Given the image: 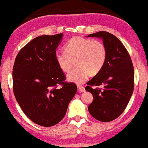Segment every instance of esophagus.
Listing matches in <instances>:
<instances>
[{"mask_svg": "<svg viewBox=\"0 0 148 148\" xmlns=\"http://www.w3.org/2000/svg\"><path fill=\"white\" fill-rule=\"evenodd\" d=\"M77 89H78V91L79 92H85V91H86V89H85L84 87L82 86H79L78 87H77Z\"/></svg>", "mask_w": 148, "mask_h": 148, "instance_id": "obj_1", "label": "esophagus"}]
</instances>
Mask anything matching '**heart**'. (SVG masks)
Here are the masks:
<instances>
[{
  "mask_svg": "<svg viewBox=\"0 0 148 148\" xmlns=\"http://www.w3.org/2000/svg\"><path fill=\"white\" fill-rule=\"evenodd\" d=\"M55 57L62 71L69 72L75 60L76 65L67 75L69 81L84 83L90 74L96 75L103 68L107 59V50L101 41L75 36L65 45V51H57Z\"/></svg>",
  "mask_w": 148,
  "mask_h": 148,
  "instance_id": "1",
  "label": "heart"
}]
</instances>
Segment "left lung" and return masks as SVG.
<instances>
[{
	"instance_id": "1",
	"label": "left lung",
	"mask_w": 148,
	"mask_h": 148,
	"mask_svg": "<svg viewBox=\"0 0 148 148\" xmlns=\"http://www.w3.org/2000/svg\"><path fill=\"white\" fill-rule=\"evenodd\" d=\"M87 36L102 39L107 50L104 67L87 83L86 89L94 99L88 110L96 119L109 122L118 117L129 103L134 86V67L127 50L114 34L99 31ZM100 85L104 87L99 88Z\"/></svg>"
}]
</instances>
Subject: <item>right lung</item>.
<instances>
[{"instance_id": "1", "label": "right lung", "mask_w": 148, "mask_h": 148, "mask_svg": "<svg viewBox=\"0 0 148 148\" xmlns=\"http://www.w3.org/2000/svg\"><path fill=\"white\" fill-rule=\"evenodd\" d=\"M62 36L43 35L32 40L17 55L12 72L17 102L32 121L46 127L63 119L77 92L76 84L64 82L55 57Z\"/></svg>"}]
</instances>
